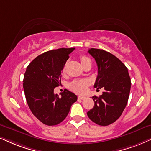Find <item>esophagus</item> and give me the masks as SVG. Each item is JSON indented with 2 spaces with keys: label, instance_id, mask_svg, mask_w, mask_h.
Returning a JSON list of instances; mask_svg holds the SVG:
<instances>
[{
  "label": "esophagus",
  "instance_id": "obj_1",
  "mask_svg": "<svg viewBox=\"0 0 151 151\" xmlns=\"http://www.w3.org/2000/svg\"><path fill=\"white\" fill-rule=\"evenodd\" d=\"M86 97L85 96H82V95H79L78 96V99L79 100H83V99H85Z\"/></svg>",
  "mask_w": 151,
  "mask_h": 151
}]
</instances>
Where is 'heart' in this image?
<instances>
[{
  "instance_id": "b5f03b06",
  "label": "heart",
  "mask_w": 151,
  "mask_h": 151,
  "mask_svg": "<svg viewBox=\"0 0 151 151\" xmlns=\"http://www.w3.org/2000/svg\"><path fill=\"white\" fill-rule=\"evenodd\" d=\"M89 60H91V59L88 58L87 56H81V64L84 63L87 61H89ZM88 85V81H86V80H76V81H74L70 83V87L72 91H75V92L83 93L86 91V89Z\"/></svg>"
}]
</instances>
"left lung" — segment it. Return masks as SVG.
<instances>
[{
	"label": "left lung",
	"instance_id": "obj_1",
	"mask_svg": "<svg viewBox=\"0 0 151 151\" xmlns=\"http://www.w3.org/2000/svg\"><path fill=\"white\" fill-rule=\"evenodd\" d=\"M95 58L98 74L94 87L105 91L100 97L94 95L95 105L87 112L95 123L106 126L121 116L128 101L131 80L126 66L114 55L98 49L88 51Z\"/></svg>",
	"mask_w": 151,
	"mask_h": 151
}]
</instances>
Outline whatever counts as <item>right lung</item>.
<instances>
[{"label": "right lung", "instance_id": "add662e5", "mask_svg": "<svg viewBox=\"0 0 151 151\" xmlns=\"http://www.w3.org/2000/svg\"><path fill=\"white\" fill-rule=\"evenodd\" d=\"M74 49L47 51L36 57L26 68L23 81L26 101L33 115L45 125L61 123L77 100V95L68 90L60 96L53 93L60 84L64 65Z\"/></svg>", "mask_w": 151, "mask_h": 151}]
</instances>
